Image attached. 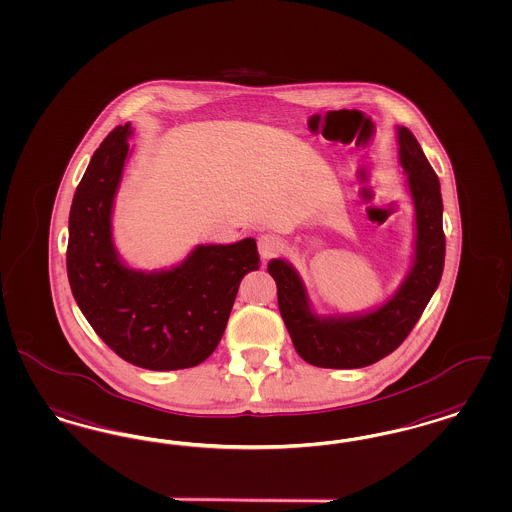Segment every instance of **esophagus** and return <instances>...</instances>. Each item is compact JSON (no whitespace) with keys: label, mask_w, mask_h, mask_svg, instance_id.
I'll use <instances>...</instances> for the list:
<instances>
[{"label":"esophagus","mask_w":512,"mask_h":512,"mask_svg":"<svg viewBox=\"0 0 512 512\" xmlns=\"http://www.w3.org/2000/svg\"><path fill=\"white\" fill-rule=\"evenodd\" d=\"M258 250H260V256L264 260L269 258H275L283 252V241L271 233H265L260 239H258Z\"/></svg>","instance_id":"1"}]
</instances>
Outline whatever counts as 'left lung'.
I'll return each instance as SVG.
<instances>
[{
	"instance_id": "obj_1",
	"label": "left lung",
	"mask_w": 512,
	"mask_h": 512,
	"mask_svg": "<svg viewBox=\"0 0 512 512\" xmlns=\"http://www.w3.org/2000/svg\"><path fill=\"white\" fill-rule=\"evenodd\" d=\"M398 146L416 207V262L389 302L355 319H319L307 305L296 271L283 260L267 265L277 283L279 311L294 349L313 366L362 368L391 355L408 338L440 283L446 254L440 182L406 127L398 129Z\"/></svg>"
}]
</instances>
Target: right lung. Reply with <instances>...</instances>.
Instances as JSON below:
<instances>
[{"label":"right lung","mask_w":512,"mask_h":512,"mask_svg":"<svg viewBox=\"0 0 512 512\" xmlns=\"http://www.w3.org/2000/svg\"><path fill=\"white\" fill-rule=\"evenodd\" d=\"M131 127L96 150L70 209L66 269L85 319L115 355L148 370H182L209 359L222 340L243 277L260 267L254 239L197 247L171 271L127 269L112 245V205Z\"/></svg>","instance_id":"obj_1"}]
</instances>
